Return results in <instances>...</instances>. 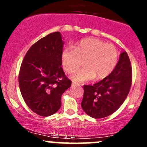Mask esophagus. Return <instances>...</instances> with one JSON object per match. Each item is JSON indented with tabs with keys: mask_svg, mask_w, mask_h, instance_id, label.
<instances>
[{
	"mask_svg": "<svg viewBox=\"0 0 147 147\" xmlns=\"http://www.w3.org/2000/svg\"><path fill=\"white\" fill-rule=\"evenodd\" d=\"M72 86H80L81 84H79V83H77V82H72Z\"/></svg>",
	"mask_w": 147,
	"mask_h": 147,
	"instance_id": "34e87169",
	"label": "esophagus"
}]
</instances>
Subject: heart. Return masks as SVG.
<instances>
[{
	"label": "heart",
	"instance_id": "obj_1",
	"mask_svg": "<svg viewBox=\"0 0 147 147\" xmlns=\"http://www.w3.org/2000/svg\"><path fill=\"white\" fill-rule=\"evenodd\" d=\"M61 60L64 70L68 72L75 71L84 61L85 66L72 74L74 81L102 79L115 68L118 52L113 45L95 38H87L79 41L75 47L67 45L62 52Z\"/></svg>",
	"mask_w": 147,
	"mask_h": 147
}]
</instances>
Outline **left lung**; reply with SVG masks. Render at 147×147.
<instances>
[{"instance_id":"8db88e82","label":"left lung","mask_w":147,"mask_h":147,"mask_svg":"<svg viewBox=\"0 0 147 147\" xmlns=\"http://www.w3.org/2000/svg\"><path fill=\"white\" fill-rule=\"evenodd\" d=\"M132 84V68L126 52L120 54L115 68L94 85L84 86L81 105L90 117L99 119L113 114L124 103Z\"/></svg>"}]
</instances>
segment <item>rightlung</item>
I'll return each instance as SVG.
<instances>
[{"mask_svg": "<svg viewBox=\"0 0 147 147\" xmlns=\"http://www.w3.org/2000/svg\"><path fill=\"white\" fill-rule=\"evenodd\" d=\"M63 41L59 32L32 45L22 61L18 83L22 97L33 112L48 117L61 106V95L72 82L62 68Z\"/></svg>", "mask_w": 147, "mask_h": 147, "instance_id": "1", "label": "right lung"}]
</instances>
